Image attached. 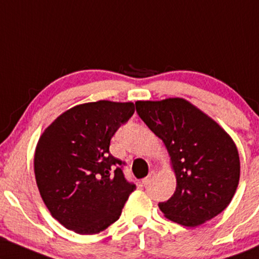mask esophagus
Returning a JSON list of instances; mask_svg holds the SVG:
<instances>
[{
    "label": "esophagus",
    "mask_w": 259,
    "mask_h": 259,
    "mask_svg": "<svg viewBox=\"0 0 259 259\" xmlns=\"http://www.w3.org/2000/svg\"><path fill=\"white\" fill-rule=\"evenodd\" d=\"M154 175H155L154 171H151V172H149V175H148L147 177H146V179H143V180H142V185H143V186H147V185H149V183H151L152 179H153V177H154Z\"/></svg>",
    "instance_id": "1"
}]
</instances>
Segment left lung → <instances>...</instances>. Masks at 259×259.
<instances>
[{"label":"left lung","instance_id":"obj_1","mask_svg":"<svg viewBox=\"0 0 259 259\" xmlns=\"http://www.w3.org/2000/svg\"><path fill=\"white\" fill-rule=\"evenodd\" d=\"M136 112L163 140L176 191L159 202L165 217L185 227L210 221L229 205L240 179L238 148L207 114L185 99L138 101Z\"/></svg>","mask_w":259,"mask_h":259}]
</instances>
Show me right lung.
Masks as SVG:
<instances>
[{
    "label": "right lung",
    "mask_w": 259,
    "mask_h": 259,
    "mask_svg": "<svg viewBox=\"0 0 259 259\" xmlns=\"http://www.w3.org/2000/svg\"><path fill=\"white\" fill-rule=\"evenodd\" d=\"M135 112L133 102L74 106L45 130L35 152L38 191L52 216L78 234H96L119 219L136 186L110 153L112 136Z\"/></svg>",
    "instance_id": "right-lung-1"
}]
</instances>
